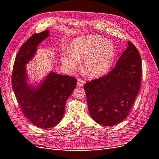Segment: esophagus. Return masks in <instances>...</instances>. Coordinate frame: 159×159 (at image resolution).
Segmentation results:
<instances>
[{
  "mask_svg": "<svg viewBox=\"0 0 159 159\" xmlns=\"http://www.w3.org/2000/svg\"><path fill=\"white\" fill-rule=\"evenodd\" d=\"M85 84V81L84 80H83L81 79H79L78 80V85L80 86V87L83 86Z\"/></svg>",
  "mask_w": 159,
  "mask_h": 159,
  "instance_id": "34e87169",
  "label": "esophagus"
}]
</instances>
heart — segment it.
I'll list each match as a JSON object with an SVG mask.
<instances>
[{"mask_svg": "<svg viewBox=\"0 0 159 159\" xmlns=\"http://www.w3.org/2000/svg\"><path fill=\"white\" fill-rule=\"evenodd\" d=\"M115 47L111 41L98 35H89L73 40L69 50L63 52V65L69 71L74 70L83 59L82 66L92 78L107 73L115 58Z\"/></svg>", "mask_w": 159, "mask_h": 159, "instance_id": "heart-1", "label": "heart"}]
</instances>
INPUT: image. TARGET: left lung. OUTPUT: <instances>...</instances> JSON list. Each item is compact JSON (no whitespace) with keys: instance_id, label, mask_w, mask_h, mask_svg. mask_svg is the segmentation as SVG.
Instances as JSON below:
<instances>
[{"instance_id":"8db88e82","label":"left lung","mask_w":159,"mask_h":159,"mask_svg":"<svg viewBox=\"0 0 159 159\" xmlns=\"http://www.w3.org/2000/svg\"><path fill=\"white\" fill-rule=\"evenodd\" d=\"M127 44L114 69L84 86L90 115L102 125L112 126L124 120L139 92L141 57L134 45L130 41Z\"/></svg>"}]
</instances>
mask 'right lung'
<instances>
[{
  "label": "right lung",
  "mask_w": 159,
  "mask_h": 159,
  "mask_svg": "<svg viewBox=\"0 0 159 159\" xmlns=\"http://www.w3.org/2000/svg\"><path fill=\"white\" fill-rule=\"evenodd\" d=\"M48 34V30L34 34L22 44L15 59L11 76L13 92L24 115L43 129L54 127L61 120L66 101L77 84L74 77L50 72L39 89L35 90L28 85L25 66Z\"/></svg>",
  "instance_id": "1"
}]
</instances>
